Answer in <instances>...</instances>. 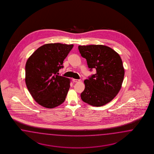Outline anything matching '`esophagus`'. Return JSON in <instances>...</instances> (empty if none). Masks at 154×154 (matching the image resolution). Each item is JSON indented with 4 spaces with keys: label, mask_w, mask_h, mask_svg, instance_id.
Masks as SVG:
<instances>
[{
    "label": "esophagus",
    "mask_w": 154,
    "mask_h": 154,
    "mask_svg": "<svg viewBox=\"0 0 154 154\" xmlns=\"http://www.w3.org/2000/svg\"><path fill=\"white\" fill-rule=\"evenodd\" d=\"M72 81H73L74 82H79L81 80H80V79H72Z\"/></svg>",
    "instance_id": "esophagus-1"
}]
</instances>
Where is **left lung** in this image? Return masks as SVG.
Returning <instances> with one entry per match:
<instances>
[{"instance_id":"obj_1","label":"left lung","mask_w":154,"mask_h":154,"mask_svg":"<svg viewBox=\"0 0 154 154\" xmlns=\"http://www.w3.org/2000/svg\"><path fill=\"white\" fill-rule=\"evenodd\" d=\"M79 53L85 58L90 70L97 73L85 79V88L81 94L84 102L100 107L111 102L121 89L124 69L120 55L103 45L79 46Z\"/></svg>"}]
</instances>
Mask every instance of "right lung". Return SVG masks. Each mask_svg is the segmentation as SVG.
Returning a JSON list of instances; mask_svg holds the SVG:
<instances>
[{"label":"right lung","mask_w":154,"mask_h":154,"mask_svg":"<svg viewBox=\"0 0 154 154\" xmlns=\"http://www.w3.org/2000/svg\"><path fill=\"white\" fill-rule=\"evenodd\" d=\"M73 45L48 43L39 47L25 65V83L36 102L53 108L64 102L70 79L59 75Z\"/></svg>","instance_id":"right-lung-1"}]
</instances>
